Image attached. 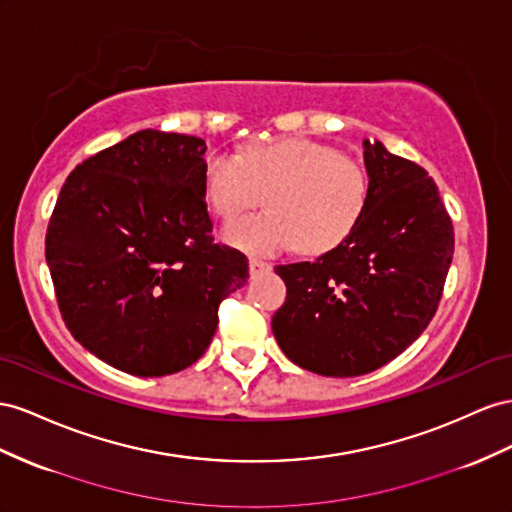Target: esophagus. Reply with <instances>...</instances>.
Masks as SVG:
<instances>
[{
    "label": "esophagus",
    "instance_id": "obj_1",
    "mask_svg": "<svg viewBox=\"0 0 512 512\" xmlns=\"http://www.w3.org/2000/svg\"><path fill=\"white\" fill-rule=\"evenodd\" d=\"M269 269H271L269 262L258 260V258H250V275H252V278H258V275L267 273Z\"/></svg>",
    "mask_w": 512,
    "mask_h": 512
}]
</instances>
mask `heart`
Wrapping results in <instances>:
<instances>
[{"mask_svg":"<svg viewBox=\"0 0 512 512\" xmlns=\"http://www.w3.org/2000/svg\"><path fill=\"white\" fill-rule=\"evenodd\" d=\"M202 187L222 219L252 209L267 193V213L237 219L224 230L230 245L252 254L297 245L306 254L334 250L351 237L370 196L362 163L303 137L252 144L241 157L213 153L204 163Z\"/></svg>","mask_w":512,"mask_h":512,"instance_id":"heart-1","label":"heart"}]
</instances>
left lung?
I'll list each match as a JSON object with an SVG mask.
<instances>
[{
    "label": "left lung",
    "instance_id": "left-lung-1",
    "mask_svg": "<svg viewBox=\"0 0 512 512\" xmlns=\"http://www.w3.org/2000/svg\"><path fill=\"white\" fill-rule=\"evenodd\" d=\"M368 206L351 237L312 262L278 265L284 306L271 329L290 362L359 377L392 362L431 323L454 254L433 178L364 140Z\"/></svg>",
    "mask_w": 512,
    "mask_h": 512
}]
</instances>
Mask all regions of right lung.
Returning <instances> with one entry per match:
<instances>
[{
    "instance_id": "right-lung-1",
    "label": "right lung",
    "mask_w": 512,
    "mask_h": 512,
    "mask_svg": "<svg viewBox=\"0 0 512 512\" xmlns=\"http://www.w3.org/2000/svg\"><path fill=\"white\" fill-rule=\"evenodd\" d=\"M202 137L144 129L66 178L45 239L68 331L105 364L165 377L198 362L247 258L213 243Z\"/></svg>"
}]
</instances>
